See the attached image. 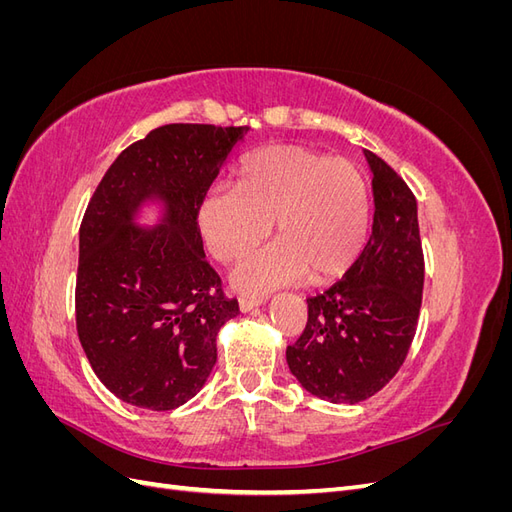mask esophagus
Returning <instances> with one entry per match:
<instances>
[{
  "instance_id": "esophagus-1",
  "label": "esophagus",
  "mask_w": 512,
  "mask_h": 512,
  "mask_svg": "<svg viewBox=\"0 0 512 512\" xmlns=\"http://www.w3.org/2000/svg\"><path fill=\"white\" fill-rule=\"evenodd\" d=\"M260 303H262V299H256V297H241L239 309L245 314V312H252V309H256Z\"/></svg>"
}]
</instances>
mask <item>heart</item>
Here are the masks:
<instances>
[{"label":"heart","instance_id":"heart-1","mask_svg":"<svg viewBox=\"0 0 512 512\" xmlns=\"http://www.w3.org/2000/svg\"><path fill=\"white\" fill-rule=\"evenodd\" d=\"M275 220L280 241L245 258L232 273L243 294L309 280L329 282L363 252L369 198L352 162L297 145L258 149L241 164L239 185L218 183L203 194L196 224L220 262L243 258L265 239Z\"/></svg>","mask_w":512,"mask_h":512}]
</instances>
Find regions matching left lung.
Masks as SVG:
<instances>
[{"instance_id": "left-lung-1", "label": "left lung", "mask_w": 512, "mask_h": 512, "mask_svg": "<svg viewBox=\"0 0 512 512\" xmlns=\"http://www.w3.org/2000/svg\"><path fill=\"white\" fill-rule=\"evenodd\" d=\"M374 224L361 256L329 290L307 299V324L286 348L292 376L331 404H359L404 365L421 312L425 260L416 198L395 170L365 151Z\"/></svg>"}]
</instances>
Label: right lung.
<instances>
[{
    "label": "right lung",
    "instance_id": "right-lung-1",
    "mask_svg": "<svg viewBox=\"0 0 512 512\" xmlns=\"http://www.w3.org/2000/svg\"><path fill=\"white\" fill-rule=\"evenodd\" d=\"M247 128L168 123L123 149L91 196L79 230L76 331L91 369L121 401L173 410L218 361L215 337L239 314L205 260L200 198ZM147 199L163 205L141 229Z\"/></svg>",
    "mask_w": 512,
    "mask_h": 512
}]
</instances>
